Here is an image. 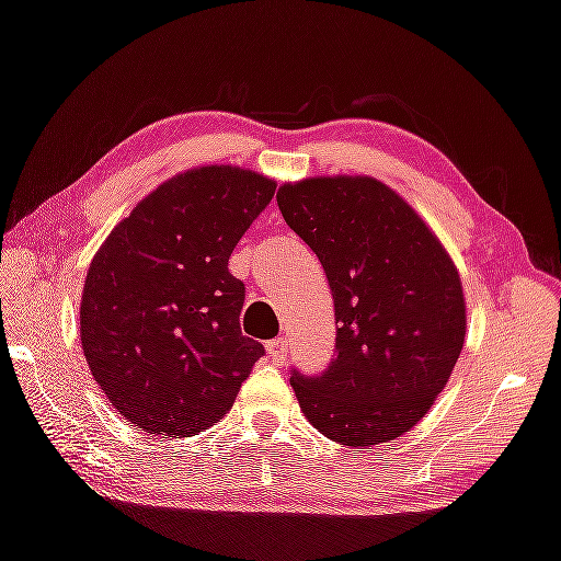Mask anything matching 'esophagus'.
Listing matches in <instances>:
<instances>
[{
	"instance_id": "esophagus-1",
	"label": "esophagus",
	"mask_w": 561,
	"mask_h": 561,
	"mask_svg": "<svg viewBox=\"0 0 561 561\" xmlns=\"http://www.w3.org/2000/svg\"><path fill=\"white\" fill-rule=\"evenodd\" d=\"M265 351H268V357H271V360H273L275 365L286 363V357H288V341H286V337H275V341H271L268 345H265Z\"/></svg>"
}]
</instances>
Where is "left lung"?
I'll use <instances>...</instances> for the list:
<instances>
[{
	"mask_svg": "<svg viewBox=\"0 0 561 561\" xmlns=\"http://www.w3.org/2000/svg\"><path fill=\"white\" fill-rule=\"evenodd\" d=\"M275 198L318 255L335 302V357L320 375L290 370L302 415L357 449L410 433L462 353L465 296L453 259L378 179L283 183Z\"/></svg>",
	"mask_w": 561,
	"mask_h": 561,
	"instance_id": "1",
	"label": "left lung"
}]
</instances>
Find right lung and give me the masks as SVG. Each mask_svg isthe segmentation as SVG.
<instances>
[{
	"label": "right lung",
	"mask_w": 561,
	"mask_h": 561,
	"mask_svg": "<svg viewBox=\"0 0 561 561\" xmlns=\"http://www.w3.org/2000/svg\"><path fill=\"white\" fill-rule=\"evenodd\" d=\"M273 194L275 181L238 167L179 173L96 251L81 296V347L134 427L191 437L233 408L265 351L241 333L245 286L228 259Z\"/></svg>",
	"instance_id": "right-lung-1"
}]
</instances>
